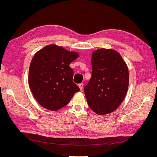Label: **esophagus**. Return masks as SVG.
I'll return each mask as SVG.
<instances>
[{"mask_svg":"<svg viewBox=\"0 0 157 157\" xmlns=\"http://www.w3.org/2000/svg\"><path fill=\"white\" fill-rule=\"evenodd\" d=\"M78 87H79V88H80V90H82L83 89V86H84V84H83V83L78 84Z\"/></svg>","mask_w":157,"mask_h":157,"instance_id":"1","label":"esophagus"}]
</instances>
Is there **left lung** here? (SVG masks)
<instances>
[{
    "mask_svg": "<svg viewBox=\"0 0 157 157\" xmlns=\"http://www.w3.org/2000/svg\"><path fill=\"white\" fill-rule=\"evenodd\" d=\"M92 77L84 86L88 105L98 115L115 111L126 96L129 73L121 54L112 49L94 50L92 56Z\"/></svg>",
    "mask_w": 157,
    "mask_h": 157,
    "instance_id": "8db88e82",
    "label": "left lung"
}]
</instances>
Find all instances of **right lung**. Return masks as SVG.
Instances as JSON below:
<instances>
[{
    "instance_id": "right-lung-1",
    "label": "right lung",
    "mask_w": 157,
    "mask_h": 157,
    "mask_svg": "<svg viewBox=\"0 0 157 157\" xmlns=\"http://www.w3.org/2000/svg\"><path fill=\"white\" fill-rule=\"evenodd\" d=\"M78 54L56 44L37 52L29 71V85L36 100L50 111H57L70 101L80 88L73 82V70L70 63Z\"/></svg>"
}]
</instances>
